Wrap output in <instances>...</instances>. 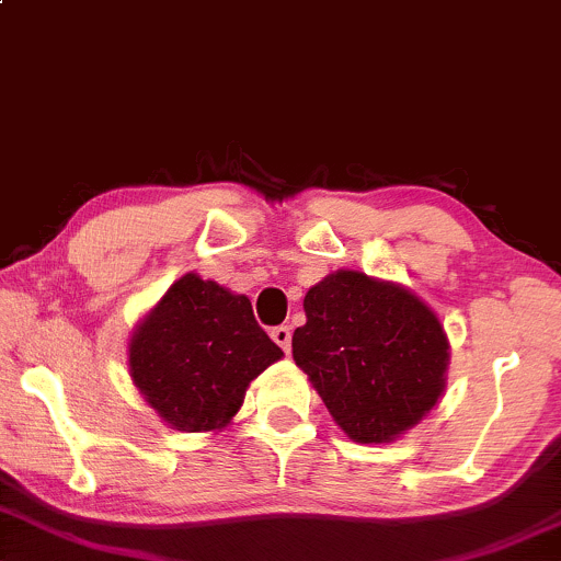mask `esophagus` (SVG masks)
I'll return each instance as SVG.
<instances>
[{"label":"esophagus","mask_w":561,"mask_h":561,"mask_svg":"<svg viewBox=\"0 0 561 561\" xmlns=\"http://www.w3.org/2000/svg\"><path fill=\"white\" fill-rule=\"evenodd\" d=\"M272 340L282 350H285V353H289V345H293V332H289V327H274L272 329Z\"/></svg>","instance_id":"obj_1"}]
</instances>
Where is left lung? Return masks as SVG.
Segmentation results:
<instances>
[{
	"label": "left lung",
	"instance_id": "1",
	"mask_svg": "<svg viewBox=\"0 0 561 561\" xmlns=\"http://www.w3.org/2000/svg\"><path fill=\"white\" fill-rule=\"evenodd\" d=\"M302 308L293 357L353 442H391L438 402L447 334L413 293L336 272L308 289Z\"/></svg>",
	"mask_w": 561,
	"mask_h": 561
}]
</instances>
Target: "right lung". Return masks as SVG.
I'll return each mask as SVG.
<instances>
[{
	"label": "right lung",
	"mask_w": 561,
	"mask_h": 561,
	"mask_svg": "<svg viewBox=\"0 0 561 561\" xmlns=\"http://www.w3.org/2000/svg\"><path fill=\"white\" fill-rule=\"evenodd\" d=\"M245 295L185 274L130 340V376L146 402L178 431L227 426L248 383L279 360Z\"/></svg>",
	"instance_id": "right-lung-1"
}]
</instances>
